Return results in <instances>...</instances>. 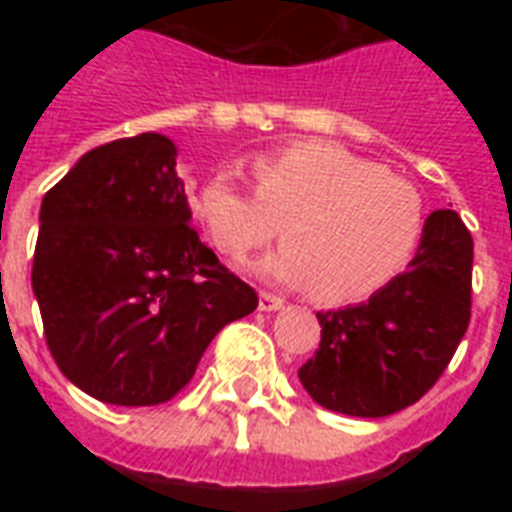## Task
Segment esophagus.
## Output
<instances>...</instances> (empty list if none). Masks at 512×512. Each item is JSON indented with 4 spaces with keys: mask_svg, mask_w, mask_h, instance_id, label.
Here are the masks:
<instances>
[{
    "mask_svg": "<svg viewBox=\"0 0 512 512\" xmlns=\"http://www.w3.org/2000/svg\"><path fill=\"white\" fill-rule=\"evenodd\" d=\"M282 307H285V301L279 299V296H274V293H266V290L260 293V310L263 312H277V310H282Z\"/></svg>",
    "mask_w": 512,
    "mask_h": 512,
    "instance_id": "obj_1",
    "label": "esophagus"
}]
</instances>
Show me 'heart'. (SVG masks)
<instances>
[{"mask_svg":"<svg viewBox=\"0 0 512 512\" xmlns=\"http://www.w3.org/2000/svg\"><path fill=\"white\" fill-rule=\"evenodd\" d=\"M257 191L222 167L197 191L194 211L222 255L266 246L282 222L285 244L252 266L257 277L312 288L326 304L373 296L417 255L425 202L417 186L378 161L326 139H307L252 158Z\"/></svg>","mask_w":512,"mask_h":512,"instance_id":"1","label":"heart"}]
</instances>
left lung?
Segmentation results:
<instances>
[{
  "label": "left lung",
  "instance_id": "left-lung-1",
  "mask_svg": "<svg viewBox=\"0 0 512 512\" xmlns=\"http://www.w3.org/2000/svg\"><path fill=\"white\" fill-rule=\"evenodd\" d=\"M472 235L433 211L403 274L362 304L318 312L321 345L299 378L318 406L389 417L439 381L472 318Z\"/></svg>",
  "mask_w": 512,
  "mask_h": 512
}]
</instances>
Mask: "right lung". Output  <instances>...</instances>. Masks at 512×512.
<instances>
[{
  "label": "right lung",
  "mask_w": 512,
  "mask_h": 512,
  "mask_svg": "<svg viewBox=\"0 0 512 512\" xmlns=\"http://www.w3.org/2000/svg\"><path fill=\"white\" fill-rule=\"evenodd\" d=\"M178 147L164 134L84 153L46 191L32 263L62 376L112 406H158L189 384L257 293L191 227Z\"/></svg>",
  "instance_id": "1"
}]
</instances>
